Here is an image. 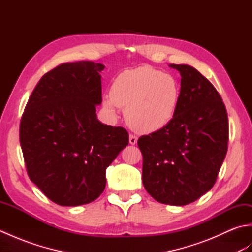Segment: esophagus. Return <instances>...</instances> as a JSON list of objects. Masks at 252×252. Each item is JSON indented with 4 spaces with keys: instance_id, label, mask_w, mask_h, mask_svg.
<instances>
[{
    "instance_id": "34e87169",
    "label": "esophagus",
    "mask_w": 252,
    "mask_h": 252,
    "mask_svg": "<svg viewBox=\"0 0 252 252\" xmlns=\"http://www.w3.org/2000/svg\"><path fill=\"white\" fill-rule=\"evenodd\" d=\"M129 142L131 145H135V144L137 143V136L133 135V134H130V137H129Z\"/></svg>"
}]
</instances>
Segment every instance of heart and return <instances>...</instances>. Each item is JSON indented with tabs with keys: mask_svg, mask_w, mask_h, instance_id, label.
Instances as JSON below:
<instances>
[{
	"mask_svg": "<svg viewBox=\"0 0 252 252\" xmlns=\"http://www.w3.org/2000/svg\"><path fill=\"white\" fill-rule=\"evenodd\" d=\"M180 94V84L172 74L140 66L118 74L103 106L112 116H116L118 107L126 108V121L133 130L153 133L172 121Z\"/></svg>",
	"mask_w": 252,
	"mask_h": 252,
	"instance_id": "heart-1",
	"label": "heart"
}]
</instances>
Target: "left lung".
Wrapping results in <instances>:
<instances>
[{"mask_svg": "<svg viewBox=\"0 0 252 252\" xmlns=\"http://www.w3.org/2000/svg\"><path fill=\"white\" fill-rule=\"evenodd\" d=\"M181 74L180 103L163 129L138 138L143 184L154 199L194 202L212 189L227 152L228 119L216 88L194 67L169 65Z\"/></svg>", "mask_w": 252, "mask_h": 252, "instance_id": "8db88e82", "label": "left lung"}]
</instances>
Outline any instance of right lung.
I'll return each mask as SVG.
<instances>
[{
    "label": "right lung",
    "instance_id": "obj_1",
    "mask_svg": "<svg viewBox=\"0 0 252 252\" xmlns=\"http://www.w3.org/2000/svg\"><path fill=\"white\" fill-rule=\"evenodd\" d=\"M104 68L94 62L57 66L41 78L21 117L27 172L57 205L81 206L98 198L107 167L129 144L126 129L96 116Z\"/></svg>",
    "mask_w": 252,
    "mask_h": 252
}]
</instances>
